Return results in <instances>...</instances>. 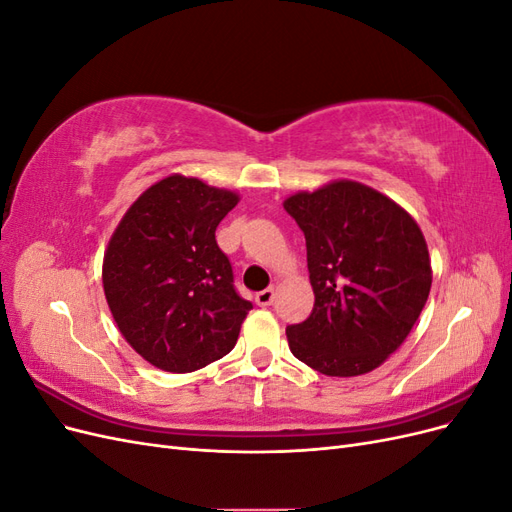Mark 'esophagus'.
<instances>
[{"label": "esophagus", "mask_w": 512, "mask_h": 512, "mask_svg": "<svg viewBox=\"0 0 512 512\" xmlns=\"http://www.w3.org/2000/svg\"><path fill=\"white\" fill-rule=\"evenodd\" d=\"M273 299H275V290H273V288H267V290H262V292L256 294V303H258L260 307L271 305Z\"/></svg>", "instance_id": "1"}]
</instances>
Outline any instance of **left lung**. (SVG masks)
<instances>
[{"label":"left lung","instance_id":"obj_1","mask_svg":"<svg viewBox=\"0 0 512 512\" xmlns=\"http://www.w3.org/2000/svg\"><path fill=\"white\" fill-rule=\"evenodd\" d=\"M305 235L314 309L286 329L290 352L324 376L380 367L404 344L431 288L421 228L395 200L339 179L284 200Z\"/></svg>","mask_w":512,"mask_h":512}]
</instances>
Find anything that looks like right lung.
I'll use <instances>...</instances> for the list:
<instances>
[{
	"label": "right lung",
	"mask_w": 512,
	"mask_h": 512,
	"mask_svg": "<svg viewBox=\"0 0 512 512\" xmlns=\"http://www.w3.org/2000/svg\"><path fill=\"white\" fill-rule=\"evenodd\" d=\"M237 203L235 192L170 175L134 200L108 241L106 303L153 367L188 374L235 348L252 303L232 284L215 228Z\"/></svg>",
	"instance_id": "1"
}]
</instances>
